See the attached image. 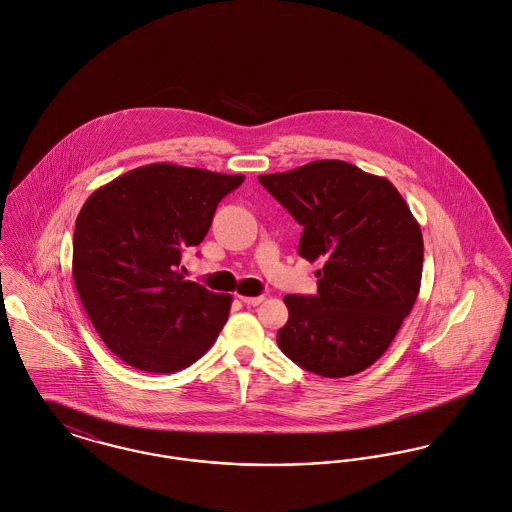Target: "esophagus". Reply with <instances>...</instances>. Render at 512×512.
<instances>
[{
	"instance_id": "1",
	"label": "esophagus",
	"mask_w": 512,
	"mask_h": 512,
	"mask_svg": "<svg viewBox=\"0 0 512 512\" xmlns=\"http://www.w3.org/2000/svg\"><path fill=\"white\" fill-rule=\"evenodd\" d=\"M239 298L247 306H257V304H261L265 300V296H239Z\"/></svg>"
}]
</instances>
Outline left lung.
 <instances>
[{
  "instance_id": "obj_1",
  "label": "left lung",
  "mask_w": 512,
  "mask_h": 512,
  "mask_svg": "<svg viewBox=\"0 0 512 512\" xmlns=\"http://www.w3.org/2000/svg\"><path fill=\"white\" fill-rule=\"evenodd\" d=\"M259 182L304 228L300 257L324 263L314 296H284L279 347L322 377L365 371L416 302L424 261L418 222L387 178L345 161H314Z\"/></svg>"
}]
</instances>
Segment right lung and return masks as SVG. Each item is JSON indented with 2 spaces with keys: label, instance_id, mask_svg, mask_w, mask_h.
Instances as JSON below:
<instances>
[{
  "label": "right lung",
  "instance_id": "add662e5",
  "mask_svg": "<svg viewBox=\"0 0 512 512\" xmlns=\"http://www.w3.org/2000/svg\"><path fill=\"white\" fill-rule=\"evenodd\" d=\"M243 180L153 163L117 176L82 206L72 277L92 326L127 365L174 373L218 340L231 296L184 281L178 265L182 251L206 237L220 200Z\"/></svg>",
  "mask_w": 512,
  "mask_h": 512
}]
</instances>
